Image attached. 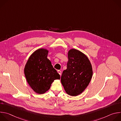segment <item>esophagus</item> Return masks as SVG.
<instances>
[{
  "label": "esophagus",
  "mask_w": 121,
  "mask_h": 121,
  "mask_svg": "<svg viewBox=\"0 0 121 121\" xmlns=\"http://www.w3.org/2000/svg\"><path fill=\"white\" fill-rule=\"evenodd\" d=\"M57 72H58V73L60 75H61V71H60V70H57Z\"/></svg>",
  "instance_id": "1"
}]
</instances>
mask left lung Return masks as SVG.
Segmentation results:
<instances>
[{
  "label": "left lung",
  "mask_w": 121,
  "mask_h": 121,
  "mask_svg": "<svg viewBox=\"0 0 121 121\" xmlns=\"http://www.w3.org/2000/svg\"><path fill=\"white\" fill-rule=\"evenodd\" d=\"M66 69L63 71L61 81L69 95L77 96L89 85L93 75L91 64L84 53L71 49L68 52Z\"/></svg>",
  "instance_id": "obj_1"
}]
</instances>
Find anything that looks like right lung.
<instances>
[{
	"instance_id": "right-lung-1",
	"label": "right lung",
	"mask_w": 121,
	"mask_h": 121,
	"mask_svg": "<svg viewBox=\"0 0 121 121\" xmlns=\"http://www.w3.org/2000/svg\"><path fill=\"white\" fill-rule=\"evenodd\" d=\"M48 50L39 49L30 56L24 69L28 83L33 91L42 94L47 91L51 84L60 77L47 58Z\"/></svg>"
}]
</instances>
